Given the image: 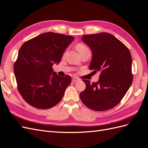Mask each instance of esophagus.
I'll use <instances>...</instances> for the list:
<instances>
[{
  "instance_id": "1",
  "label": "esophagus",
  "mask_w": 148,
  "mask_h": 148,
  "mask_svg": "<svg viewBox=\"0 0 148 148\" xmlns=\"http://www.w3.org/2000/svg\"><path fill=\"white\" fill-rule=\"evenodd\" d=\"M78 81H79V79L77 78H72V82H74V83L77 82H78Z\"/></svg>"
}]
</instances>
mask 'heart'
Here are the masks:
<instances>
[{"label": "heart", "instance_id": "heart-1", "mask_svg": "<svg viewBox=\"0 0 148 148\" xmlns=\"http://www.w3.org/2000/svg\"><path fill=\"white\" fill-rule=\"evenodd\" d=\"M77 50L78 51H80V50H83V49H87V47L85 46L83 44H79L78 45L77 47Z\"/></svg>", "mask_w": 148, "mask_h": 148}]
</instances>
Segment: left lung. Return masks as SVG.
Instances as JSON below:
<instances>
[{
  "mask_svg": "<svg viewBox=\"0 0 148 148\" xmlns=\"http://www.w3.org/2000/svg\"><path fill=\"white\" fill-rule=\"evenodd\" d=\"M83 42L92 51L89 69L99 71V79L86 84L79 94L83 104L96 111L109 110L123 99L133 82L132 59L128 49L120 40L107 33L83 35Z\"/></svg>",
  "mask_w": 148,
  "mask_h": 148,
  "instance_id": "8db88e82",
  "label": "left lung"
}]
</instances>
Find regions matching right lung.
Masks as SVG:
<instances>
[{
  "label": "right lung",
  "instance_id": "1",
  "mask_svg": "<svg viewBox=\"0 0 148 148\" xmlns=\"http://www.w3.org/2000/svg\"><path fill=\"white\" fill-rule=\"evenodd\" d=\"M73 40L71 36L48 32L21 46L13 70L18 89L28 104L47 109L60 102L71 79L69 75L62 77L57 75L52 65L59 64Z\"/></svg>",
  "mask_w": 148,
  "mask_h": 148
}]
</instances>
